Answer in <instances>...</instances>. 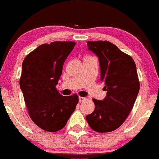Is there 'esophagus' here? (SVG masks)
Masks as SVG:
<instances>
[{"mask_svg":"<svg viewBox=\"0 0 159 159\" xmlns=\"http://www.w3.org/2000/svg\"><path fill=\"white\" fill-rule=\"evenodd\" d=\"M86 100V98H84V97H79V101H85Z\"/></svg>","mask_w":159,"mask_h":159,"instance_id":"34e87169","label":"esophagus"}]
</instances>
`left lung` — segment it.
Returning <instances> with one entry per match:
<instances>
[{"label": "left lung", "mask_w": 159, "mask_h": 159, "mask_svg": "<svg viewBox=\"0 0 159 159\" xmlns=\"http://www.w3.org/2000/svg\"><path fill=\"white\" fill-rule=\"evenodd\" d=\"M87 47L99 58L101 81L107 96L103 101L93 98L94 111L86 116L89 126L98 133L114 131L125 122L140 90L137 68L130 55L109 41H87Z\"/></svg>", "instance_id": "obj_1"}]
</instances>
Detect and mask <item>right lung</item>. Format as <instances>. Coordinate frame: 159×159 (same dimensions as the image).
<instances>
[{"mask_svg": "<svg viewBox=\"0 0 159 159\" xmlns=\"http://www.w3.org/2000/svg\"><path fill=\"white\" fill-rule=\"evenodd\" d=\"M75 43H43L27 54L22 62L20 88L33 122L48 132L66 125L78 104L77 94L62 96L56 88L63 65Z\"/></svg>", "mask_w": 159, "mask_h": 159, "instance_id": "1", "label": "right lung"}]
</instances>
